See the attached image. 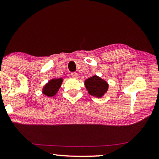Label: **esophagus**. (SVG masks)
<instances>
[{
	"instance_id": "1",
	"label": "esophagus",
	"mask_w": 159,
	"mask_h": 159,
	"mask_svg": "<svg viewBox=\"0 0 159 159\" xmlns=\"http://www.w3.org/2000/svg\"><path fill=\"white\" fill-rule=\"evenodd\" d=\"M71 77L74 78V79H78V78H79V75H78L77 73L72 72L71 73Z\"/></svg>"
}]
</instances>
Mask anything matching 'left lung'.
Listing matches in <instances>:
<instances>
[{
  "instance_id": "left-lung-1",
  "label": "left lung",
  "mask_w": 159,
  "mask_h": 159,
  "mask_svg": "<svg viewBox=\"0 0 159 159\" xmlns=\"http://www.w3.org/2000/svg\"><path fill=\"white\" fill-rule=\"evenodd\" d=\"M84 86L89 94L99 98L103 96L108 89L107 82L97 75L87 79L84 81Z\"/></svg>"
}]
</instances>
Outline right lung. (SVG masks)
Segmentation results:
<instances>
[{"label": "right lung", "mask_w": 159, "mask_h": 159, "mask_svg": "<svg viewBox=\"0 0 159 159\" xmlns=\"http://www.w3.org/2000/svg\"><path fill=\"white\" fill-rule=\"evenodd\" d=\"M62 82V78H58V79L53 78V79L49 80V82L43 87L42 93L48 97L54 96L61 86Z\"/></svg>", "instance_id": "1"}]
</instances>
